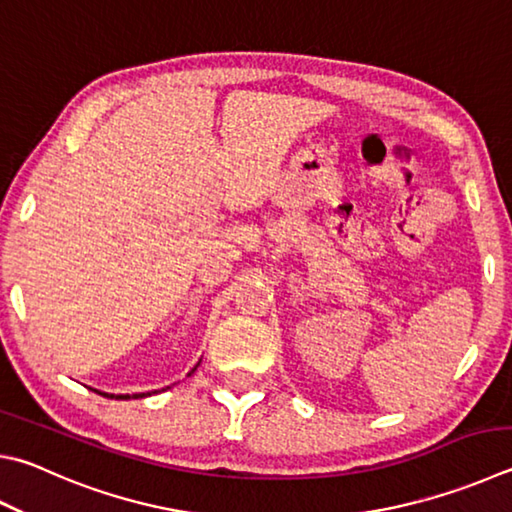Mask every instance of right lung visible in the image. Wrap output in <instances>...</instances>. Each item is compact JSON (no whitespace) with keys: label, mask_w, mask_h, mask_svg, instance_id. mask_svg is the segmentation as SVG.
<instances>
[{"label":"right lung","mask_w":512,"mask_h":512,"mask_svg":"<svg viewBox=\"0 0 512 512\" xmlns=\"http://www.w3.org/2000/svg\"><path fill=\"white\" fill-rule=\"evenodd\" d=\"M194 371V369H192ZM147 394H150V392H147ZM102 396H107V398H125V401H127V398H143L145 394H134V396H129V394H120V396H114V394H102Z\"/></svg>","instance_id":"add662e5"}]
</instances>
